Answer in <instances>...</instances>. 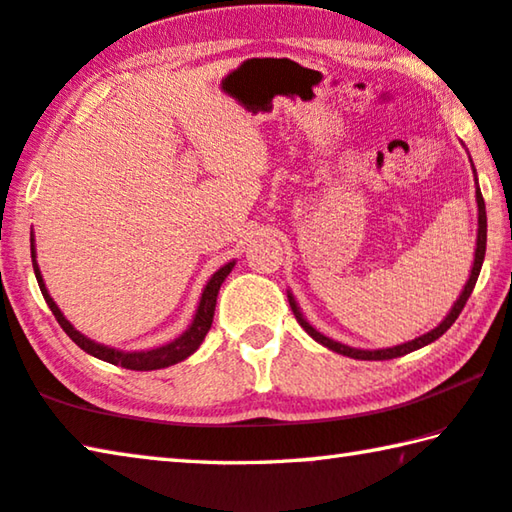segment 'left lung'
I'll return each mask as SVG.
<instances>
[{
    "label": "left lung",
    "mask_w": 512,
    "mask_h": 512,
    "mask_svg": "<svg viewBox=\"0 0 512 512\" xmlns=\"http://www.w3.org/2000/svg\"><path fill=\"white\" fill-rule=\"evenodd\" d=\"M476 205H479V235H476V253H474V266H472V275L470 280H467L465 289L461 296H458V300L454 302L452 311H449L447 318L440 323L436 329H431V332L422 334L420 339L415 341H409V343H402V345H395V348H386V350H357V348H350V345H343V343H336L332 339H327V336H323L320 332H316L314 327H311L305 318H302L300 309L296 305V300H293V296L289 293V305H291V311L293 316H296V320L300 323V327L305 329V332L311 336V339L323 343L325 348L334 350L343 354V357H352V359H361V361H384V359H395V357H404V354H409L413 350H420L424 348V345L433 343L436 339H440L449 327L454 325V320L458 318V314H461L467 298L472 296L474 291V284L476 280H479V273H481V266H483V257H485V237H488V219H485V203H483V196H481V189L479 185H476Z\"/></svg>",
    "instance_id": "8db88e82"
}]
</instances>
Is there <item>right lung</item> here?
<instances>
[{"label": "right lung", "instance_id": "right-lung-1", "mask_svg": "<svg viewBox=\"0 0 512 512\" xmlns=\"http://www.w3.org/2000/svg\"><path fill=\"white\" fill-rule=\"evenodd\" d=\"M31 259H33V271H36V280H38V287L42 291V296H45L51 314L56 316L58 325L65 329V334L69 336V339L79 345L81 350L92 354V357H97L101 361H108V363H115V366H121L126 370H160V368H167V366H173V363L187 359L189 354H194L198 350V345L203 343L205 334L210 332L212 318H214V307H216V296H219V289H221L223 280L232 271V266H235V262H228L212 275V280L207 282V287L203 289L201 305H198V309H196V316L192 320V325H189V329L183 336H178L176 341H171V343L162 345V348H155V350L121 352V350H115V348H108V345L90 341L88 336L76 332L72 323H69V320L63 314H60V309L56 307L54 298L49 296L45 282H42L40 268H38V262H36V250H33V237H31Z\"/></svg>", "mask_w": 512, "mask_h": 512}]
</instances>
